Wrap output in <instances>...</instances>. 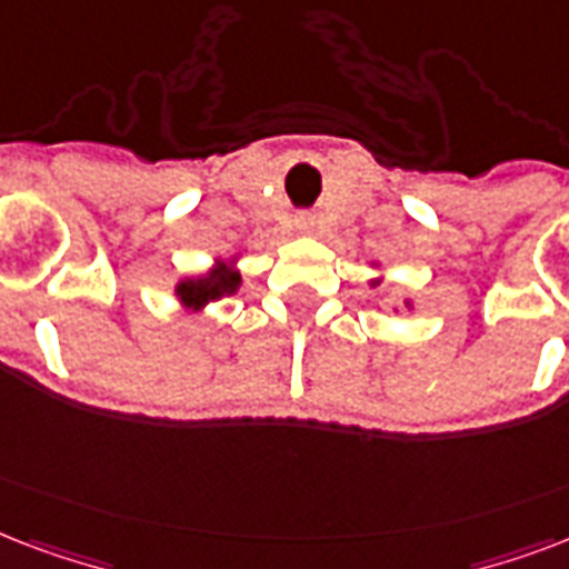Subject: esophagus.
I'll return each mask as SVG.
<instances>
[{
	"label": "esophagus",
	"mask_w": 569,
	"mask_h": 569,
	"mask_svg": "<svg viewBox=\"0 0 569 569\" xmlns=\"http://www.w3.org/2000/svg\"><path fill=\"white\" fill-rule=\"evenodd\" d=\"M297 228L302 231V234H311V231L317 228V219L311 213H299L297 216Z\"/></svg>",
	"instance_id": "obj_1"
}]
</instances>
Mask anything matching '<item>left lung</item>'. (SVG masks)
I'll use <instances>...</instances> for the list:
<instances>
[{"label":"left lung","instance_id":"left-lung-1","mask_svg":"<svg viewBox=\"0 0 569 569\" xmlns=\"http://www.w3.org/2000/svg\"><path fill=\"white\" fill-rule=\"evenodd\" d=\"M371 267L377 272H380V276H373V279L368 281V284H371V288H380V284H382V267H380V261H371ZM403 306H407L409 311H412V308H416V302H412V299H403ZM395 311H398V308H395Z\"/></svg>","mask_w":569,"mask_h":569}]
</instances>
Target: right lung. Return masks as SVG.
Masks as SVG:
<instances>
[{"mask_svg":"<svg viewBox=\"0 0 569 569\" xmlns=\"http://www.w3.org/2000/svg\"><path fill=\"white\" fill-rule=\"evenodd\" d=\"M240 254L231 258H216L213 267L198 276H187L174 284V297L180 308H187L192 315H201L210 302L234 297L237 290L243 288V272H240Z\"/></svg>","mask_w":569,"mask_h":569,"instance_id":"1","label":"right lung"}]
</instances>
